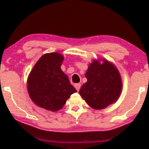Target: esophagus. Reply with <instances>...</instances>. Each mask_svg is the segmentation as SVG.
<instances>
[{"label":"esophagus","mask_w":149,"mask_h":149,"mask_svg":"<svg viewBox=\"0 0 149 149\" xmlns=\"http://www.w3.org/2000/svg\"><path fill=\"white\" fill-rule=\"evenodd\" d=\"M74 87H75V88H76V89L77 90V91L78 92V91H79L80 87H81V85H80V83H77V84H75L74 85Z\"/></svg>","instance_id":"34e87169"}]
</instances>
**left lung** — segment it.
I'll list each match as a JSON object with an SVG mask.
<instances>
[{
  "instance_id": "left-lung-1",
  "label": "left lung",
  "mask_w": 149,
  "mask_h": 149,
  "mask_svg": "<svg viewBox=\"0 0 149 149\" xmlns=\"http://www.w3.org/2000/svg\"><path fill=\"white\" fill-rule=\"evenodd\" d=\"M94 60L85 73L88 81L79 94L90 107L103 109L115 103L120 95L122 80L117 68L107 59Z\"/></svg>"
}]
</instances>
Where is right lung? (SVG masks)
<instances>
[{
  "instance_id": "1",
  "label": "right lung",
  "mask_w": 149,
  "mask_h": 149,
  "mask_svg": "<svg viewBox=\"0 0 149 149\" xmlns=\"http://www.w3.org/2000/svg\"><path fill=\"white\" fill-rule=\"evenodd\" d=\"M64 57L57 52L42 56L34 65L27 80L30 98L37 106L57 111L76 90L61 71Z\"/></svg>"
}]
</instances>
